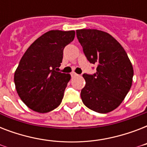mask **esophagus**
<instances>
[{
  "label": "esophagus",
  "instance_id": "34e87169",
  "mask_svg": "<svg viewBox=\"0 0 147 147\" xmlns=\"http://www.w3.org/2000/svg\"><path fill=\"white\" fill-rule=\"evenodd\" d=\"M78 76V74H76V72H74V71H72L71 73V78H74V77H76V76Z\"/></svg>",
  "mask_w": 147,
  "mask_h": 147
}]
</instances>
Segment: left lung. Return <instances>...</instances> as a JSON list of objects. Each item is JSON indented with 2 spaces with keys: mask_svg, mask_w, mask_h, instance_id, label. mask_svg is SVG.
Wrapping results in <instances>:
<instances>
[{
  "mask_svg": "<svg viewBox=\"0 0 147 147\" xmlns=\"http://www.w3.org/2000/svg\"><path fill=\"white\" fill-rule=\"evenodd\" d=\"M88 60L98 65L96 73L83 74L81 98L89 109L106 114L121 105L132 85L134 69L122 46L109 33L94 29L77 30Z\"/></svg>",
  "mask_w": 147,
  "mask_h": 147,
  "instance_id": "1",
  "label": "left lung"
}]
</instances>
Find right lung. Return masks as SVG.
Wrapping results in <instances>:
<instances>
[{
  "mask_svg": "<svg viewBox=\"0 0 147 147\" xmlns=\"http://www.w3.org/2000/svg\"><path fill=\"white\" fill-rule=\"evenodd\" d=\"M74 30H50L36 40L26 49L14 73L19 97L38 113L53 111L62 102L70 74L57 71L65 47L73 41Z\"/></svg>",
  "mask_w": 147,
  "mask_h": 147,
  "instance_id": "add662e5",
  "label": "right lung"
}]
</instances>
